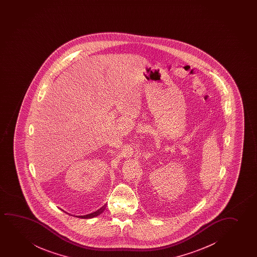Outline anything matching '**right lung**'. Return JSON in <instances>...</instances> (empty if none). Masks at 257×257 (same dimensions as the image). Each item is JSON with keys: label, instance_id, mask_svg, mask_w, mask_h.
<instances>
[{"label": "right lung", "instance_id": "1", "mask_svg": "<svg viewBox=\"0 0 257 257\" xmlns=\"http://www.w3.org/2000/svg\"><path fill=\"white\" fill-rule=\"evenodd\" d=\"M105 209V206H102V208H100L99 210H97L96 211H94V212H92L90 214L84 215V216H76L78 218H94V217H96L97 215H100L102 213V211Z\"/></svg>", "mask_w": 257, "mask_h": 257}]
</instances>
